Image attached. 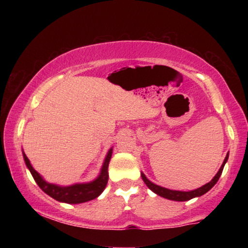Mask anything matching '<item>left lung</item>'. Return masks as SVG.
<instances>
[{"mask_svg": "<svg viewBox=\"0 0 248 248\" xmlns=\"http://www.w3.org/2000/svg\"><path fill=\"white\" fill-rule=\"evenodd\" d=\"M228 157H229V155H227L225 160H223L222 166L220 167L219 171L217 172V175L215 176V177L212 178V181L209 182L208 184L203 185L202 187H200L198 189H194V191H189V192L171 191V189L161 187V186H158V185L154 184V183H151L147 177H145L144 174H141V176H142V179H143V182L145 183V185H147L152 192H155V194L160 195L165 199L172 200V201H188V200H191L193 198H196V196H201L203 194H205L206 192L210 191V189H211L213 186L216 185V183L218 182L220 176H221V172L223 170V167H225V164L227 162V160H228Z\"/></svg>", "mask_w": 248, "mask_h": 248, "instance_id": "8db88e82", "label": "left lung"}]
</instances>
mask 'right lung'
<instances>
[{
	"label": "right lung",
	"mask_w": 248,
	"mask_h": 248,
	"mask_svg": "<svg viewBox=\"0 0 248 248\" xmlns=\"http://www.w3.org/2000/svg\"><path fill=\"white\" fill-rule=\"evenodd\" d=\"M23 158H25L27 167L29 168L33 179H35L39 187L42 188L46 194L52 196V198L55 199L56 201L77 204V203L87 202L90 201V200L96 199L97 196H99L101 193H103L105 187H106L108 182V164H109V160L111 158V149L107 154L106 159H105L99 177L94 179L93 182L88 183V184H76L66 186V187L49 184V183L44 181L42 176H40L38 172L32 168V166L30 165L29 159L27 158V155L25 154H23Z\"/></svg>",
	"instance_id": "right-lung-1"
}]
</instances>
